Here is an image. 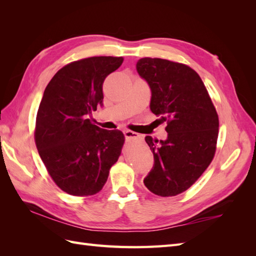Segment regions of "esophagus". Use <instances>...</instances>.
Wrapping results in <instances>:
<instances>
[{
    "instance_id": "1",
    "label": "esophagus",
    "mask_w": 256,
    "mask_h": 256,
    "mask_svg": "<svg viewBox=\"0 0 256 256\" xmlns=\"http://www.w3.org/2000/svg\"><path fill=\"white\" fill-rule=\"evenodd\" d=\"M124 135H125V138L126 140H133V138H142L140 135H138V133H135L133 131H124Z\"/></svg>"
}]
</instances>
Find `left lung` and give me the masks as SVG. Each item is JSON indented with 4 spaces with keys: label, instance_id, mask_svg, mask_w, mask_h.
Returning a JSON list of instances; mask_svg holds the SVG:
<instances>
[{
    "label": "left lung",
    "instance_id": "left-lung-1",
    "mask_svg": "<svg viewBox=\"0 0 256 256\" xmlns=\"http://www.w3.org/2000/svg\"><path fill=\"white\" fill-rule=\"evenodd\" d=\"M138 74L152 91L150 111L166 122V140H145L154 167L144 179L150 192L172 197L186 192L214 157L219 118L204 84L187 64L160 58H142Z\"/></svg>",
    "mask_w": 256,
    "mask_h": 256
}]
</instances>
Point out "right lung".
I'll list each match as a JSON object with an SVG mask.
<instances>
[{"label":"right lung","mask_w":256,"mask_h":256,"mask_svg":"<svg viewBox=\"0 0 256 256\" xmlns=\"http://www.w3.org/2000/svg\"><path fill=\"white\" fill-rule=\"evenodd\" d=\"M123 57H89L58 70L38 108L35 143L52 179L62 192L79 197L99 192L118 162L124 134L92 124L102 106L103 81Z\"/></svg>","instance_id":"add662e5"}]
</instances>
